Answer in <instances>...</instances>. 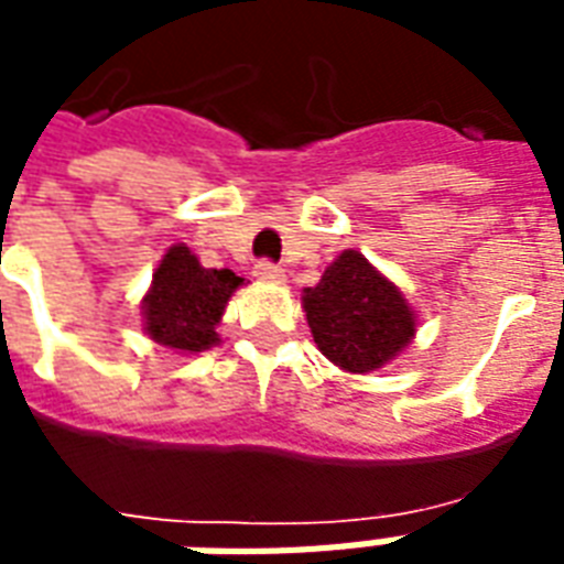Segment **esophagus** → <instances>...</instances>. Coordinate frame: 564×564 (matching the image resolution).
<instances>
[{
	"instance_id": "1",
	"label": "esophagus",
	"mask_w": 564,
	"mask_h": 564,
	"mask_svg": "<svg viewBox=\"0 0 564 564\" xmlns=\"http://www.w3.org/2000/svg\"><path fill=\"white\" fill-rule=\"evenodd\" d=\"M253 274H257V278H262V281H271V283H281L283 278H286V271H283L278 262H271V260L257 262V265H253Z\"/></svg>"
}]
</instances>
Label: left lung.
<instances>
[{
	"label": "left lung",
	"instance_id": "obj_1",
	"mask_svg": "<svg viewBox=\"0 0 564 564\" xmlns=\"http://www.w3.org/2000/svg\"><path fill=\"white\" fill-rule=\"evenodd\" d=\"M304 314L319 352L349 373L382 367L415 335L406 299L358 250H344L304 290Z\"/></svg>",
	"mask_w": 564,
	"mask_h": 564
}]
</instances>
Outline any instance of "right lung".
Segmentation results:
<instances>
[{"label": "right lung", "instance_id": "add662e5", "mask_svg": "<svg viewBox=\"0 0 564 564\" xmlns=\"http://www.w3.org/2000/svg\"><path fill=\"white\" fill-rule=\"evenodd\" d=\"M245 278L229 269H203L185 248L166 250L145 295V332L152 340L182 352H203L218 344L215 325Z\"/></svg>", "mask_w": 564, "mask_h": 564}]
</instances>
